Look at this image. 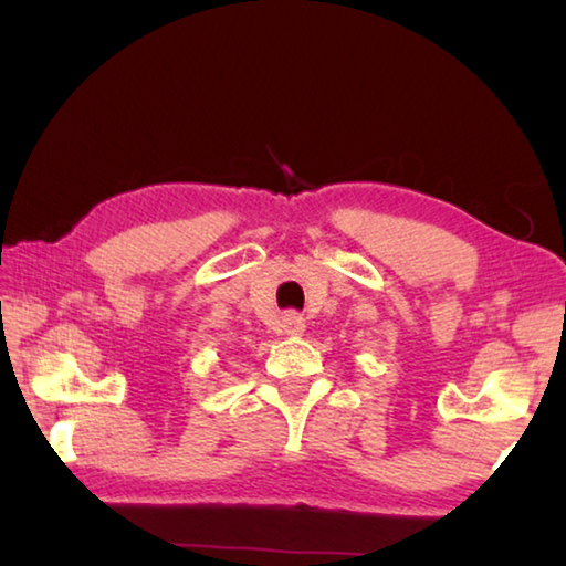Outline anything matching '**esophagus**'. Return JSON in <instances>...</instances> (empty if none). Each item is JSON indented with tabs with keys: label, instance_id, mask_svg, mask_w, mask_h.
<instances>
[{
	"label": "esophagus",
	"instance_id": "34e87169",
	"mask_svg": "<svg viewBox=\"0 0 566 566\" xmlns=\"http://www.w3.org/2000/svg\"><path fill=\"white\" fill-rule=\"evenodd\" d=\"M304 317L300 312H286L284 317H282V329H284V334H292V337H296V334H302L304 332Z\"/></svg>",
	"mask_w": 566,
	"mask_h": 566
}]
</instances>
